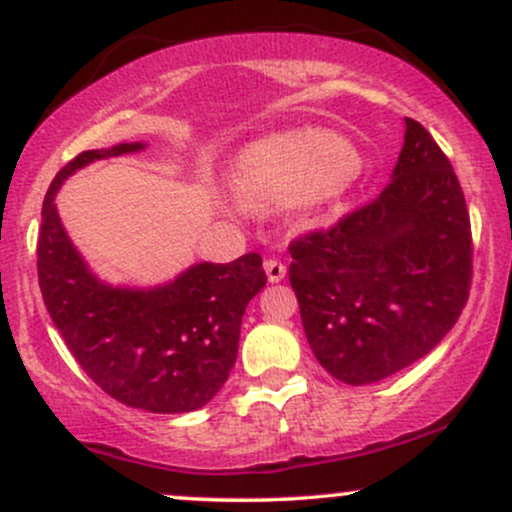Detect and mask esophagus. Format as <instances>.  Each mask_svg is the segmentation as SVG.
<instances>
[{
  "instance_id": "1",
  "label": "esophagus",
  "mask_w": 512,
  "mask_h": 512,
  "mask_svg": "<svg viewBox=\"0 0 512 512\" xmlns=\"http://www.w3.org/2000/svg\"><path fill=\"white\" fill-rule=\"evenodd\" d=\"M264 272H267L269 284H279V281L286 276V264L279 260H267L264 262Z\"/></svg>"
}]
</instances>
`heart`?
Masks as SVG:
<instances>
[{"mask_svg":"<svg viewBox=\"0 0 512 512\" xmlns=\"http://www.w3.org/2000/svg\"><path fill=\"white\" fill-rule=\"evenodd\" d=\"M356 175L358 156L349 142L320 129H286L243 146L228 182L248 209L291 202L301 214H325L349 195Z\"/></svg>","mask_w":512,"mask_h":512,"instance_id":"1","label":"heart"}]
</instances>
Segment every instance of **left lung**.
Masks as SVG:
<instances>
[{"mask_svg": "<svg viewBox=\"0 0 512 512\" xmlns=\"http://www.w3.org/2000/svg\"><path fill=\"white\" fill-rule=\"evenodd\" d=\"M289 252L310 349L346 385L378 383L424 358L452 330L472 284L462 187L411 117L380 197Z\"/></svg>", "mask_w": 512, "mask_h": 512, "instance_id": "1", "label": "left lung"}]
</instances>
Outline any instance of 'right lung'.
Here are the masks:
<instances>
[{"label": "right lung", "mask_w": 512, "mask_h": 512, "mask_svg": "<svg viewBox=\"0 0 512 512\" xmlns=\"http://www.w3.org/2000/svg\"><path fill=\"white\" fill-rule=\"evenodd\" d=\"M144 142L84 151L52 180L38 236L45 308L79 366L103 392L151 414L202 409L228 380L245 308L267 284L257 252L197 262L158 286H115L88 267L64 231L55 197L88 163L144 151Z\"/></svg>", "instance_id": "1"}]
</instances>
